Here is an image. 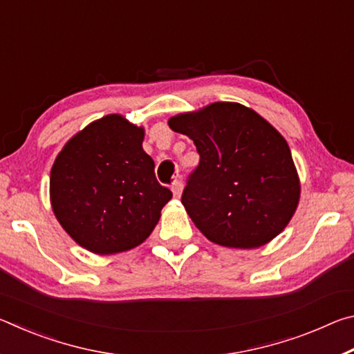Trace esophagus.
<instances>
[{"label":"esophagus","instance_id":"obj_1","mask_svg":"<svg viewBox=\"0 0 354 354\" xmlns=\"http://www.w3.org/2000/svg\"><path fill=\"white\" fill-rule=\"evenodd\" d=\"M171 190H173V194H175V196L181 195V192H183V181H181V178H179V176H176L175 181L171 183Z\"/></svg>","mask_w":354,"mask_h":354}]
</instances>
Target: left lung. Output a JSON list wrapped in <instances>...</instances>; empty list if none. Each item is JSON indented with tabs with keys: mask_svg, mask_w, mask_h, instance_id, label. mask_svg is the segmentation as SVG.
Instances as JSON below:
<instances>
[{
	"mask_svg": "<svg viewBox=\"0 0 354 354\" xmlns=\"http://www.w3.org/2000/svg\"><path fill=\"white\" fill-rule=\"evenodd\" d=\"M200 154L183 192V205L209 241L257 248L289 223L299 200L290 148L259 113L239 103H214L171 117Z\"/></svg>",
	"mask_w": 354,
	"mask_h": 354,
	"instance_id": "obj_1",
	"label": "left lung"
}]
</instances>
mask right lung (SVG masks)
<instances>
[{
    "instance_id": "1",
    "label": "right lung",
    "mask_w": 354,
    "mask_h": 354,
    "mask_svg": "<svg viewBox=\"0 0 354 354\" xmlns=\"http://www.w3.org/2000/svg\"><path fill=\"white\" fill-rule=\"evenodd\" d=\"M143 129L106 115L70 139L51 169V205L81 247L113 254L140 245L158 225L171 190L143 151Z\"/></svg>"
}]
</instances>
